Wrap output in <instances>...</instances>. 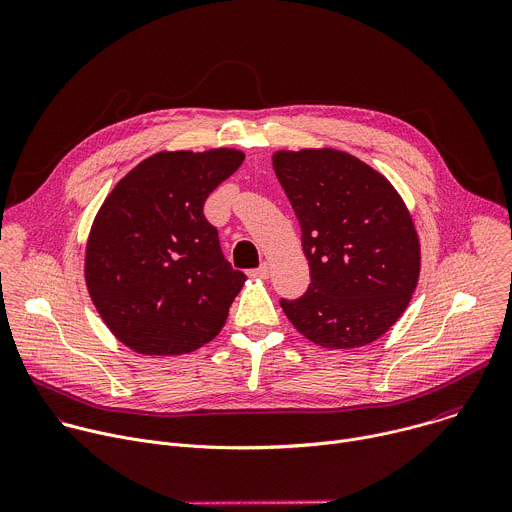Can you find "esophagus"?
<instances>
[{
    "label": "esophagus",
    "instance_id": "esophagus-1",
    "mask_svg": "<svg viewBox=\"0 0 512 512\" xmlns=\"http://www.w3.org/2000/svg\"><path fill=\"white\" fill-rule=\"evenodd\" d=\"M251 277H261V279H267L269 277V265L267 263H261L257 269H251L249 271Z\"/></svg>",
    "mask_w": 512,
    "mask_h": 512
}]
</instances>
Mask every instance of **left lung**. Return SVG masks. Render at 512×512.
<instances>
[{
    "label": "left lung",
    "mask_w": 512,
    "mask_h": 512,
    "mask_svg": "<svg viewBox=\"0 0 512 512\" xmlns=\"http://www.w3.org/2000/svg\"><path fill=\"white\" fill-rule=\"evenodd\" d=\"M273 170L300 229L310 287L281 308L324 348L375 342L405 312L419 279V237L393 184L338 150L275 152Z\"/></svg>",
    "instance_id": "8db88e82"
}]
</instances>
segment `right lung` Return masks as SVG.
<instances>
[{
  "label": "right lung",
  "instance_id": "1",
  "mask_svg": "<svg viewBox=\"0 0 512 512\" xmlns=\"http://www.w3.org/2000/svg\"><path fill=\"white\" fill-rule=\"evenodd\" d=\"M245 160L239 150L160 152L135 166L99 208L85 255L91 300L125 346L186 354L227 322L245 283L202 212Z\"/></svg>",
  "mask_w": 512,
  "mask_h": 512
}]
</instances>
